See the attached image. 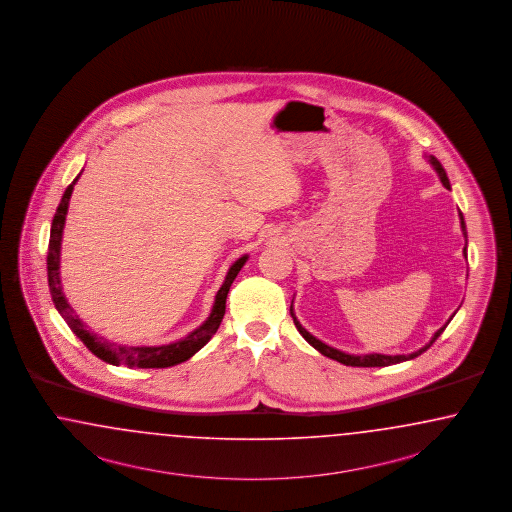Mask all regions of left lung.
<instances>
[{"instance_id":"left-lung-1","label":"left lung","mask_w":512,"mask_h":512,"mask_svg":"<svg viewBox=\"0 0 512 512\" xmlns=\"http://www.w3.org/2000/svg\"><path fill=\"white\" fill-rule=\"evenodd\" d=\"M426 159H428V163L434 167V171L437 172V176H439V180H441V184L450 189L449 178H447V172L443 169V165L435 159L434 155H426ZM460 216V227H462V233H464V238H467V231H465V221L464 214L460 212L458 214ZM464 257L467 259V242H465L464 248ZM291 315H293V321H295L296 330L302 334V338L310 343L313 349H317L321 355H325V357L332 358V360H338L340 364H345V366H358V368H383V366H390V364H400V362H405V360H413L415 357H419L422 355L426 349H430L432 347V343H434L441 334H443V330L447 328V325L450 323V319L454 317H450L449 321L445 323V325L441 326L437 332H435L434 336H432V340L428 341L424 347H420L419 351H415V353H409V355H381V353H368V355H349V353H343L340 349H336V347H330V345H326L325 341L317 340L313 334H310L304 326L300 325V321L296 319L295 310H293V304H291Z\"/></svg>"}]
</instances>
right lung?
Wrapping results in <instances>:
<instances>
[{
  "instance_id": "right-lung-1",
  "label": "right lung",
  "mask_w": 512,
  "mask_h": 512,
  "mask_svg": "<svg viewBox=\"0 0 512 512\" xmlns=\"http://www.w3.org/2000/svg\"><path fill=\"white\" fill-rule=\"evenodd\" d=\"M80 174H82V171H80ZM80 174L65 189L60 206L56 208V214L52 219V227H50L47 257L48 287H50V295H52V302H54L56 310L65 319L69 328L73 330V334L80 338V341L92 351L93 355L101 358L103 362H109L112 366L124 364L127 368H171V366H176L180 362H186L197 351H201L202 347L212 340V336L216 334L217 328L223 321V315H225V302H227L229 289L233 285L234 278L238 276V272L242 270V266L248 261V255H242L240 259H236L231 264L223 285L217 291L210 315L206 317V321L199 328L189 332L186 338L172 341L167 345H139V347L120 345V343L109 341L107 338L92 332L90 326L86 325L75 313V310L69 306L67 298L63 295L62 278H60V257H62L65 216H67V210H69V199L73 195V189H75Z\"/></svg>"
}]
</instances>
